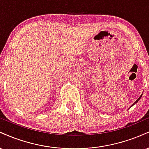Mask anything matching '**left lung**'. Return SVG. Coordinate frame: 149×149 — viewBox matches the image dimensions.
I'll return each instance as SVG.
<instances>
[{"instance_id": "8db88e82", "label": "left lung", "mask_w": 149, "mask_h": 149, "mask_svg": "<svg viewBox=\"0 0 149 149\" xmlns=\"http://www.w3.org/2000/svg\"><path fill=\"white\" fill-rule=\"evenodd\" d=\"M141 96H142V94H141V96H140V97H139V98H138V99H137V100H136V102H134V104H132V105L130 107H132V106H134V104H136V103H137V102H139V100H140V99H141Z\"/></svg>"}]
</instances>
